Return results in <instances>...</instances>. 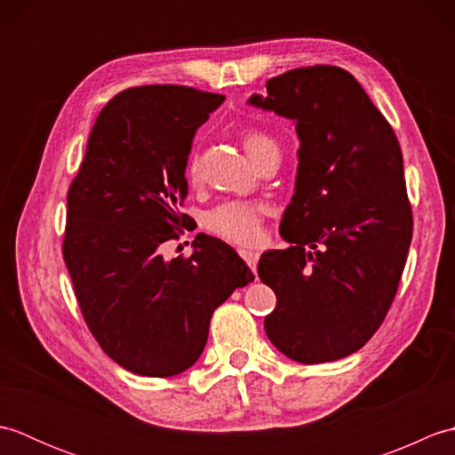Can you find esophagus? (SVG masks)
Instances as JSON below:
<instances>
[{"instance_id":"1","label":"esophagus","mask_w":455,"mask_h":455,"mask_svg":"<svg viewBox=\"0 0 455 455\" xmlns=\"http://www.w3.org/2000/svg\"><path fill=\"white\" fill-rule=\"evenodd\" d=\"M238 254H240V258H243L244 262L248 264V267L252 269V272H254L256 266H258L259 254H258V252H254V250H244V248H243V250H238Z\"/></svg>"}]
</instances>
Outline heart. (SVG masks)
Returning a JSON list of instances; mask_svg holds the SVG:
<instances>
[{
  "label": "heart",
  "instance_id": "obj_1",
  "mask_svg": "<svg viewBox=\"0 0 455 455\" xmlns=\"http://www.w3.org/2000/svg\"><path fill=\"white\" fill-rule=\"evenodd\" d=\"M240 139H243L246 152L258 164H262L267 156H279V142L262 129H244ZM199 176V154L193 150L186 162V178L189 183H197ZM266 215L267 207L264 203L230 199L212 207L203 219V225L211 235L227 240V243L238 246H256L264 238Z\"/></svg>",
  "mask_w": 455,
  "mask_h": 455
}]
</instances>
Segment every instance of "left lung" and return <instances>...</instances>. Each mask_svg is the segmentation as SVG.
Returning <instances> with one entry per match:
<instances>
[{
  "label": "left lung",
  "instance_id": "obj_1",
  "mask_svg": "<svg viewBox=\"0 0 455 455\" xmlns=\"http://www.w3.org/2000/svg\"><path fill=\"white\" fill-rule=\"evenodd\" d=\"M250 103L295 121L301 140L295 196L258 275L274 289L266 334L299 363L354 354L387 316L407 262L412 209L389 121L350 72L295 68Z\"/></svg>",
  "mask_w": 455,
  "mask_h": 455
}]
</instances>
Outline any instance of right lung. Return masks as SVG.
<instances>
[{
    "mask_svg": "<svg viewBox=\"0 0 455 455\" xmlns=\"http://www.w3.org/2000/svg\"><path fill=\"white\" fill-rule=\"evenodd\" d=\"M225 95L188 85L129 88L105 105L68 189L62 256L85 324L124 370L170 377L197 362L212 311L254 275L219 238L164 259L189 225L186 162Z\"/></svg>",
    "mask_w": 455,
    "mask_h": 455,
    "instance_id": "right-lung-1",
    "label": "right lung"
}]
</instances>
